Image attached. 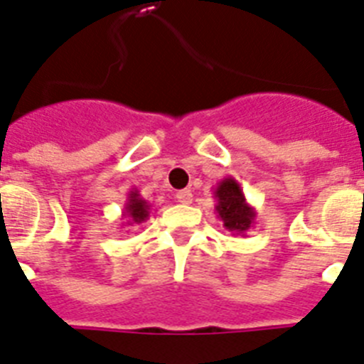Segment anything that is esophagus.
Instances as JSON below:
<instances>
[{
    "instance_id": "1",
    "label": "esophagus",
    "mask_w": 364,
    "mask_h": 364,
    "mask_svg": "<svg viewBox=\"0 0 364 364\" xmlns=\"http://www.w3.org/2000/svg\"><path fill=\"white\" fill-rule=\"evenodd\" d=\"M176 200L179 201V203H183V205H188V203H192V192L191 191H179L178 194H176Z\"/></svg>"
}]
</instances>
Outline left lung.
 Instances as JSON below:
<instances>
[{
  "instance_id": "obj_1",
  "label": "left lung",
  "mask_w": 364,
  "mask_h": 364,
  "mask_svg": "<svg viewBox=\"0 0 364 364\" xmlns=\"http://www.w3.org/2000/svg\"><path fill=\"white\" fill-rule=\"evenodd\" d=\"M214 200H216V214L229 232L236 236H245L249 229L255 225L257 210L247 203L243 196L242 186L235 178L221 179L214 188Z\"/></svg>"
}]
</instances>
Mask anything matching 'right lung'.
<instances>
[{
  "label": "right lung",
  "mask_w": 364,
  "mask_h": 364,
  "mask_svg": "<svg viewBox=\"0 0 364 364\" xmlns=\"http://www.w3.org/2000/svg\"><path fill=\"white\" fill-rule=\"evenodd\" d=\"M151 210V205L144 200L143 196L139 194L137 188H132L126 198L124 210H122V227H132L137 223H143L148 220Z\"/></svg>",
  "instance_id": "obj_1"
}]
</instances>
